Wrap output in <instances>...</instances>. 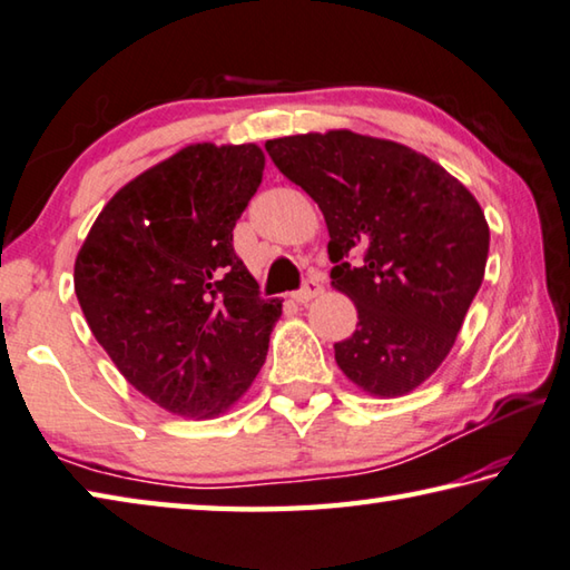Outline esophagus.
Segmentation results:
<instances>
[{
    "label": "esophagus",
    "instance_id": "esophagus-1",
    "mask_svg": "<svg viewBox=\"0 0 570 570\" xmlns=\"http://www.w3.org/2000/svg\"><path fill=\"white\" fill-rule=\"evenodd\" d=\"M321 292H323V286L316 282V278H308V282L301 286L298 292L292 294V298L296 301V304H308V301L316 298Z\"/></svg>",
    "mask_w": 570,
    "mask_h": 570
}]
</instances>
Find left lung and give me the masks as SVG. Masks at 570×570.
Masks as SVG:
<instances>
[{"mask_svg":"<svg viewBox=\"0 0 570 570\" xmlns=\"http://www.w3.org/2000/svg\"><path fill=\"white\" fill-rule=\"evenodd\" d=\"M264 148L321 207L331 286L358 308V328L333 345L338 367L367 395L412 393L448 358L482 286V207L442 165L393 140L328 130Z\"/></svg>","mask_w":570,"mask_h":570,"instance_id":"1","label":"left lung"}]
</instances>
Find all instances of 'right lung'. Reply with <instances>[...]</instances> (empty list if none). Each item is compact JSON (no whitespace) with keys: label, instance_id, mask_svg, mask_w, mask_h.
Wrapping results in <instances>:
<instances>
[{"label":"right lung","instance_id":"add662e5","mask_svg":"<svg viewBox=\"0 0 570 570\" xmlns=\"http://www.w3.org/2000/svg\"><path fill=\"white\" fill-rule=\"evenodd\" d=\"M262 175L259 145H187L122 185L76 256L88 328L173 415H222L266 361L282 301L259 296L232 247Z\"/></svg>","mask_w":570,"mask_h":570}]
</instances>
